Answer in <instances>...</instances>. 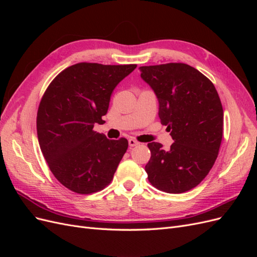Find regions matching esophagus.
Segmentation results:
<instances>
[{
  "label": "esophagus",
  "instance_id": "obj_1",
  "mask_svg": "<svg viewBox=\"0 0 257 257\" xmlns=\"http://www.w3.org/2000/svg\"><path fill=\"white\" fill-rule=\"evenodd\" d=\"M128 145H130V147H135V146L139 145V143L137 141H135L134 138H131V139H128Z\"/></svg>",
  "mask_w": 257,
  "mask_h": 257
}]
</instances>
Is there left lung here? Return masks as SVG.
Listing matches in <instances>:
<instances>
[{"label":"left lung","instance_id":"1","mask_svg":"<svg viewBox=\"0 0 257 257\" xmlns=\"http://www.w3.org/2000/svg\"><path fill=\"white\" fill-rule=\"evenodd\" d=\"M142 78L159 100V116L174 143H150L146 165L150 183L179 194L195 188L212 168L223 136V107L213 83L184 63L141 66Z\"/></svg>","mask_w":257,"mask_h":257}]
</instances>
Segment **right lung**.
I'll return each instance as SVG.
<instances>
[{
    "instance_id": "add662e5",
    "label": "right lung",
    "mask_w": 257,
    "mask_h": 257,
    "mask_svg": "<svg viewBox=\"0 0 257 257\" xmlns=\"http://www.w3.org/2000/svg\"><path fill=\"white\" fill-rule=\"evenodd\" d=\"M136 66L82 62L62 71L45 91L36 118L38 143L51 173L68 190L91 194L111 182L128 143L93 127L103 121L114 88Z\"/></svg>"
}]
</instances>
